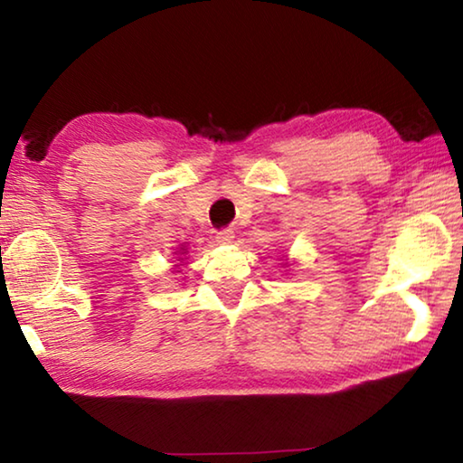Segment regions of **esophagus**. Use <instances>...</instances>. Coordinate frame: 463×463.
<instances>
[{
    "label": "esophagus",
    "instance_id": "obj_1",
    "mask_svg": "<svg viewBox=\"0 0 463 463\" xmlns=\"http://www.w3.org/2000/svg\"><path fill=\"white\" fill-rule=\"evenodd\" d=\"M234 239V232L232 229H221L216 231V241L222 242V245H229V242Z\"/></svg>",
    "mask_w": 463,
    "mask_h": 463
}]
</instances>
